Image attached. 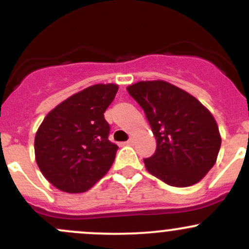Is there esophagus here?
Here are the masks:
<instances>
[{
  "mask_svg": "<svg viewBox=\"0 0 249 249\" xmlns=\"http://www.w3.org/2000/svg\"><path fill=\"white\" fill-rule=\"evenodd\" d=\"M134 142H135V140H134V139H132V137H130V139H129V140H127V141H126V142H125V143H124V144H127V145H131V144H134Z\"/></svg>",
  "mask_w": 249,
  "mask_h": 249,
  "instance_id": "1",
  "label": "esophagus"
}]
</instances>
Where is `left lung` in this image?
<instances>
[{
  "label": "left lung",
  "instance_id": "obj_1",
  "mask_svg": "<svg viewBox=\"0 0 249 249\" xmlns=\"http://www.w3.org/2000/svg\"><path fill=\"white\" fill-rule=\"evenodd\" d=\"M127 91L144 110L157 140L155 153L144 159L147 171L172 187L201 180L215 164L222 143L210 110L164 80L139 82Z\"/></svg>",
  "mask_w": 249,
  "mask_h": 249
}]
</instances>
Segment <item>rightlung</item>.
Instances as JSON below:
<instances>
[{
	"label": "right lung",
	"instance_id": "obj_1",
	"mask_svg": "<svg viewBox=\"0 0 249 249\" xmlns=\"http://www.w3.org/2000/svg\"><path fill=\"white\" fill-rule=\"evenodd\" d=\"M117 84H95L50 110L37 130L35 155L44 177L65 193H83L112 166L118 145L104 113Z\"/></svg>",
	"mask_w": 249,
	"mask_h": 249
}]
</instances>
